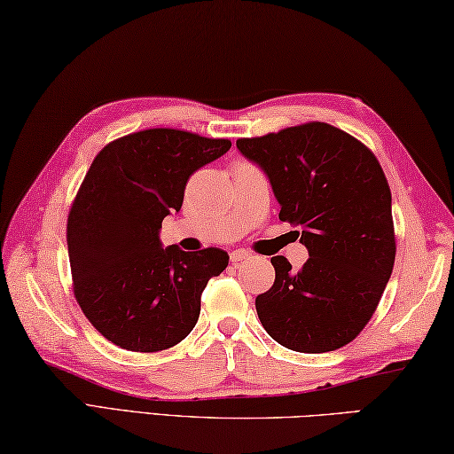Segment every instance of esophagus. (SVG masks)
Here are the masks:
<instances>
[{
  "mask_svg": "<svg viewBox=\"0 0 454 454\" xmlns=\"http://www.w3.org/2000/svg\"><path fill=\"white\" fill-rule=\"evenodd\" d=\"M246 258H250V252H246V250H234L232 254H230V260H232V263H238Z\"/></svg>",
  "mask_w": 454,
  "mask_h": 454,
  "instance_id": "esophagus-1",
  "label": "esophagus"
}]
</instances>
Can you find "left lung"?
Listing matches in <instances>:
<instances>
[{
	"label": "left lung",
	"mask_w": 454,
	"mask_h": 454,
	"mask_svg": "<svg viewBox=\"0 0 454 454\" xmlns=\"http://www.w3.org/2000/svg\"><path fill=\"white\" fill-rule=\"evenodd\" d=\"M236 146L266 172L279 220L301 228L298 271L271 258L274 286L255 298L271 340L300 353L340 349L364 332L389 282L395 252L391 188L364 143L321 121Z\"/></svg>",
	"instance_id": "obj_1"
}]
</instances>
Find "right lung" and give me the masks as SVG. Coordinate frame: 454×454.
Here are the masks:
<instances>
[{"label":"right lung","mask_w":454,"mask_h":454,"mask_svg":"<svg viewBox=\"0 0 454 454\" xmlns=\"http://www.w3.org/2000/svg\"><path fill=\"white\" fill-rule=\"evenodd\" d=\"M232 143L178 129L114 138L95 156L67 218L73 294L85 317L129 351L168 349L192 332L220 248H162L159 230L183 206L188 178Z\"/></svg>","instance_id":"right-lung-1"}]
</instances>
